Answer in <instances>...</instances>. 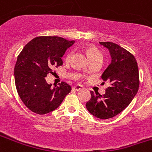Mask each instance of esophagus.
Masks as SVG:
<instances>
[{
    "label": "esophagus",
    "mask_w": 152,
    "mask_h": 152,
    "mask_svg": "<svg viewBox=\"0 0 152 152\" xmlns=\"http://www.w3.org/2000/svg\"><path fill=\"white\" fill-rule=\"evenodd\" d=\"M72 89L75 91H80V90L82 89V87L80 86V85H75V86L73 87V88H72Z\"/></svg>",
    "instance_id": "obj_1"
}]
</instances>
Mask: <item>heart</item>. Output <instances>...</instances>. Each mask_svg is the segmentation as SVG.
<instances>
[{
	"mask_svg": "<svg viewBox=\"0 0 152 152\" xmlns=\"http://www.w3.org/2000/svg\"><path fill=\"white\" fill-rule=\"evenodd\" d=\"M85 52H86L87 56L89 58L90 61H94V60L96 59H102V56L101 52L97 49L95 47L92 46V45H89L86 48V50H85ZM70 56L71 54L68 53L67 56H66V61H69L70 58Z\"/></svg>",
	"mask_w": 152,
	"mask_h": 152,
	"instance_id": "b5f03b06",
	"label": "heart"
}]
</instances>
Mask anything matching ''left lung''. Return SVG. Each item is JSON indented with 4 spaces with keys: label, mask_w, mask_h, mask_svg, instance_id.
<instances>
[{
    "label": "left lung",
    "mask_w": 152,
    "mask_h": 152,
    "mask_svg": "<svg viewBox=\"0 0 152 152\" xmlns=\"http://www.w3.org/2000/svg\"><path fill=\"white\" fill-rule=\"evenodd\" d=\"M110 51L111 62L102 75L110 86L105 94L91 91V98L86 103L88 111L101 120L112 118L128 107L139 89L137 62L133 55L113 42H99Z\"/></svg>",
    "instance_id": "8db88e82"
}]
</instances>
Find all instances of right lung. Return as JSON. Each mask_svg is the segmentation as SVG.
Returning <instances> with one entry per match:
<instances>
[{
    "label": "right lung",
    "instance_id": "add662e5",
    "mask_svg": "<svg viewBox=\"0 0 152 152\" xmlns=\"http://www.w3.org/2000/svg\"><path fill=\"white\" fill-rule=\"evenodd\" d=\"M74 42L58 36H39L20 53L15 66V82L20 99L31 111L38 114L53 111L70 92L71 87L66 82L52 87L45 77L53 73V67L62 65L61 57Z\"/></svg>",
    "mask_w": 152,
    "mask_h": 152
}]
</instances>
